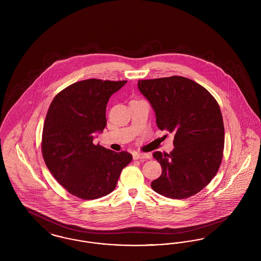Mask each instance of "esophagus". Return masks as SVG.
Returning a JSON list of instances; mask_svg holds the SVG:
<instances>
[{"instance_id": "34e87169", "label": "esophagus", "mask_w": 261, "mask_h": 261, "mask_svg": "<svg viewBox=\"0 0 261 261\" xmlns=\"http://www.w3.org/2000/svg\"><path fill=\"white\" fill-rule=\"evenodd\" d=\"M134 160H149L150 159L149 153H144V152H134L133 153Z\"/></svg>"}]
</instances>
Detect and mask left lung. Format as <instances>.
<instances>
[{"instance_id": "8db88e82", "label": "left lung", "mask_w": 261, "mask_h": 261, "mask_svg": "<svg viewBox=\"0 0 261 261\" xmlns=\"http://www.w3.org/2000/svg\"><path fill=\"white\" fill-rule=\"evenodd\" d=\"M138 88L155 112L156 125L174 135L169 154L154 151L162 175L150 184L170 199H186L216 175L224 149L223 118L211 93L182 76L139 80Z\"/></svg>"}]
</instances>
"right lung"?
Segmentation results:
<instances>
[{"mask_svg":"<svg viewBox=\"0 0 261 261\" xmlns=\"http://www.w3.org/2000/svg\"><path fill=\"white\" fill-rule=\"evenodd\" d=\"M126 82L83 80L62 90L50 103L43 128V158L56 180L80 199L112 193L122 169L132 161L127 151L93 144L107 125L109 99Z\"/></svg>","mask_w":261,"mask_h":261,"instance_id":"add662e5","label":"right lung"}]
</instances>
